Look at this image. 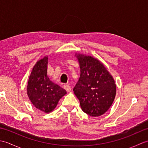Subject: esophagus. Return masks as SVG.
I'll use <instances>...</instances> for the list:
<instances>
[{
  "label": "esophagus",
  "mask_w": 148,
  "mask_h": 148,
  "mask_svg": "<svg viewBox=\"0 0 148 148\" xmlns=\"http://www.w3.org/2000/svg\"><path fill=\"white\" fill-rule=\"evenodd\" d=\"M64 88L68 92H71V87L70 85H69V84H64Z\"/></svg>",
  "instance_id": "1"
}]
</instances>
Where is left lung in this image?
Wrapping results in <instances>:
<instances>
[{"mask_svg":"<svg viewBox=\"0 0 148 148\" xmlns=\"http://www.w3.org/2000/svg\"><path fill=\"white\" fill-rule=\"evenodd\" d=\"M79 64L80 77L74 93L83 111L100 116L108 111L116 97V85L111 74L98 59L76 53Z\"/></svg>","mask_w":148,"mask_h":148,"instance_id":"8db88e82","label":"left lung"}]
</instances>
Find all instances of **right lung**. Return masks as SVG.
<instances>
[{
  "instance_id": "1",
  "label": "right lung",
  "mask_w": 148,
  "mask_h": 148,
  "mask_svg": "<svg viewBox=\"0 0 148 148\" xmlns=\"http://www.w3.org/2000/svg\"><path fill=\"white\" fill-rule=\"evenodd\" d=\"M48 56L39 60L34 66L27 87V95L32 104L40 111L49 113L57 106L67 92L49 79L47 75Z\"/></svg>"
}]
</instances>
